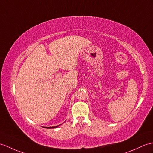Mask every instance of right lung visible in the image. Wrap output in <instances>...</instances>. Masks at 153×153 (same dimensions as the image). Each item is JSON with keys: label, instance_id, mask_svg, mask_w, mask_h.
<instances>
[{"label": "right lung", "instance_id": "1", "mask_svg": "<svg viewBox=\"0 0 153 153\" xmlns=\"http://www.w3.org/2000/svg\"><path fill=\"white\" fill-rule=\"evenodd\" d=\"M59 126H52V127H44V128H55L58 127Z\"/></svg>", "mask_w": 153, "mask_h": 153}]
</instances>
